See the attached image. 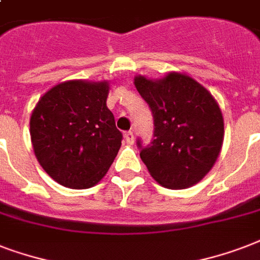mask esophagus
Wrapping results in <instances>:
<instances>
[{
	"mask_svg": "<svg viewBox=\"0 0 260 260\" xmlns=\"http://www.w3.org/2000/svg\"><path fill=\"white\" fill-rule=\"evenodd\" d=\"M124 140H125L126 144H134V143H135L134 132H131V131L125 132V134H124Z\"/></svg>",
	"mask_w": 260,
	"mask_h": 260,
	"instance_id": "obj_1",
	"label": "esophagus"
}]
</instances>
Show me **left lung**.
Returning <instances> with one entry per match:
<instances>
[{
	"instance_id": "obj_1",
	"label": "left lung",
	"mask_w": 260,
	"mask_h": 260,
	"mask_svg": "<svg viewBox=\"0 0 260 260\" xmlns=\"http://www.w3.org/2000/svg\"><path fill=\"white\" fill-rule=\"evenodd\" d=\"M134 81L155 125V139L142 148L140 158L159 185L191 187L212 170L221 151L224 118L217 101L182 73L170 71L160 79L136 75Z\"/></svg>"
}]
</instances>
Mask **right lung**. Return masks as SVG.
I'll list each match as a JSON object with an SVG mask.
<instances>
[{"instance_id":"obj_1","label":"right lung","mask_w":260,"mask_h":260,"mask_svg":"<svg viewBox=\"0 0 260 260\" xmlns=\"http://www.w3.org/2000/svg\"><path fill=\"white\" fill-rule=\"evenodd\" d=\"M109 82L73 79L43 94L29 120L35 156L54 181L70 189L97 185L113 163L121 132L106 106Z\"/></svg>"}]
</instances>
